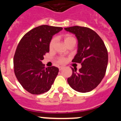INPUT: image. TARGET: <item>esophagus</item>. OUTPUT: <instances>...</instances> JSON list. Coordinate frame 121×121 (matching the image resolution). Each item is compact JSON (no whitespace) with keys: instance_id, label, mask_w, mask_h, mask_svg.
I'll list each match as a JSON object with an SVG mask.
<instances>
[{"instance_id":"34e87169","label":"esophagus","mask_w":121,"mask_h":121,"mask_svg":"<svg viewBox=\"0 0 121 121\" xmlns=\"http://www.w3.org/2000/svg\"><path fill=\"white\" fill-rule=\"evenodd\" d=\"M63 69V66H60L59 67V70H60V71H61V70Z\"/></svg>"}]
</instances>
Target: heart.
<instances>
[{
	"mask_svg": "<svg viewBox=\"0 0 121 121\" xmlns=\"http://www.w3.org/2000/svg\"><path fill=\"white\" fill-rule=\"evenodd\" d=\"M63 39L66 44H68L69 43L73 41H75V38L73 37V36L71 34H65L63 35ZM56 39L55 38H53L50 40V43H49V49L50 50H52L54 48L55 43H56ZM57 61L60 63H64L66 61V59L63 57H60L57 59Z\"/></svg>",
	"mask_w": 121,
	"mask_h": 121,
	"instance_id": "obj_1",
	"label": "heart"
}]
</instances>
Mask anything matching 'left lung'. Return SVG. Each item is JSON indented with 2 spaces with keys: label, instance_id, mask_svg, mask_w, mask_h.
<instances>
[{
  "label": "left lung",
  "instance_id": "left-lung-1",
  "mask_svg": "<svg viewBox=\"0 0 121 121\" xmlns=\"http://www.w3.org/2000/svg\"><path fill=\"white\" fill-rule=\"evenodd\" d=\"M65 29L77 38L78 50L72 61L82 65L78 72L72 68V74L68 78V83L78 92L92 91L105 75L108 60L107 48L101 38L90 28L73 26Z\"/></svg>",
  "mask_w": 121,
  "mask_h": 121
}]
</instances>
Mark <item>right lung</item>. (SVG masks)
<instances>
[{"label": "right lung", "mask_w": 121, "mask_h": 121, "mask_svg": "<svg viewBox=\"0 0 121 121\" xmlns=\"http://www.w3.org/2000/svg\"><path fill=\"white\" fill-rule=\"evenodd\" d=\"M62 27L43 25L30 30L22 38L14 53V71L22 86L32 94H41L50 89L59 69L45 68L44 55L49 52V43Z\"/></svg>", "instance_id": "obj_1"}]
</instances>
